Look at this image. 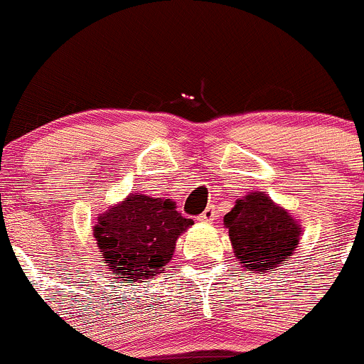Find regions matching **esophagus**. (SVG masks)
<instances>
[{"mask_svg": "<svg viewBox=\"0 0 364 364\" xmlns=\"http://www.w3.org/2000/svg\"><path fill=\"white\" fill-rule=\"evenodd\" d=\"M215 218H216L215 205H208V208H205L204 211H203V215L199 216L200 222H213V220H215Z\"/></svg>", "mask_w": 364, "mask_h": 364, "instance_id": "esophagus-1", "label": "esophagus"}]
</instances>
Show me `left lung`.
Here are the masks:
<instances>
[{"mask_svg": "<svg viewBox=\"0 0 364 364\" xmlns=\"http://www.w3.org/2000/svg\"><path fill=\"white\" fill-rule=\"evenodd\" d=\"M234 255L248 271L262 274L291 259L299 243V225L266 193H250L225 215Z\"/></svg>", "mask_w": 364, "mask_h": 364, "instance_id": "8db88e82", "label": "left lung"}]
</instances>
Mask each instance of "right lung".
I'll return each instance as SVG.
<instances>
[{"mask_svg": "<svg viewBox=\"0 0 364 364\" xmlns=\"http://www.w3.org/2000/svg\"><path fill=\"white\" fill-rule=\"evenodd\" d=\"M192 223L171 199L130 193L98 218L95 237L107 269L124 284H134L164 271L176 240Z\"/></svg>", "mask_w": 364, "mask_h": 364, "instance_id": "add662e5", "label": "right lung"}]
</instances>
